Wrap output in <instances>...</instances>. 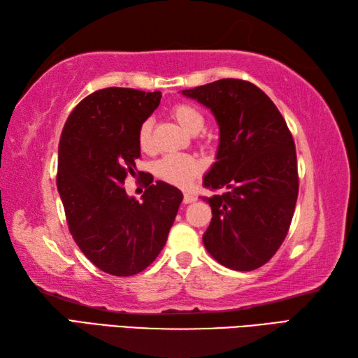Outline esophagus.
Instances as JSON below:
<instances>
[{"mask_svg": "<svg viewBox=\"0 0 358 358\" xmlns=\"http://www.w3.org/2000/svg\"><path fill=\"white\" fill-rule=\"evenodd\" d=\"M196 200V196L195 195H192V194H189V192H186L185 194V196H183V201L187 204V203H194Z\"/></svg>", "mask_w": 358, "mask_h": 358, "instance_id": "34e87169", "label": "esophagus"}]
</instances>
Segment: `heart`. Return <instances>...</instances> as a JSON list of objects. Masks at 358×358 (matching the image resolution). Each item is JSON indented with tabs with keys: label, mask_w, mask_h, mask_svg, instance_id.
<instances>
[{
	"label": "heart",
	"mask_w": 358,
	"mask_h": 358,
	"mask_svg": "<svg viewBox=\"0 0 358 358\" xmlns=\"http://www.w3.org/2000/svg\"><path fill=\"white\" fill-rule=\"evenodd\" d=\"M172 115L183 126L186 131L196 134L201 131L204 124L203 113L191 103H178L172 108ZM152 124L150 120L143 121L138 129V144L144 152H150L154 148V138H152ZM203 171V164L194 157L183 154L166 155L155 163V173L158 178L173 186L185 187Z\"/></svg>",
	"instance_id": "1"
}]
</instances>
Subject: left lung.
I'll list each match as a JSON object with an SVG mask.
<instances>
[{
    "label": "left lung",
    "mask_w": 358,
    "mask_h": 358,
    "mask_svg": "<svg viewBox=\"0 0 358 358\" xmlns=\"http://www.w3.org/2000/svg\"><path fill=\"white\" fill-rule=\"evenodd\" d=\"M181 94L210 109L220 127L217 162L203 185L226 191L203 196L212 209L204 248L226 268L254 271L277 252L292 222L299 196L292 134L249 81L224 78Z\"/></svg>",
    "instance_id": "8db88e82"
}]
</instances>
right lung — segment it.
<instances>
[{
    "instance_id": "right-lung-1",
    "label": "right lung",
    "mask_w": 358,
    "mask_h": 358,
    "mask_svg": "<svg viewBox=\"0 0 358 358\" xmlns=\"http://www.w3.org/2000/svg\"><path fill=\"white\" fill-rule=\"evenodd\" d=\"M162 92L108 87L86 96L67 118L58 146L57 187L69 231L98 269L129 277L166 245L183 194L146 175L143 201L124 191L140 158L138 129ZM144 173V172H143Z\"/></svg>"
}]
</instances>
